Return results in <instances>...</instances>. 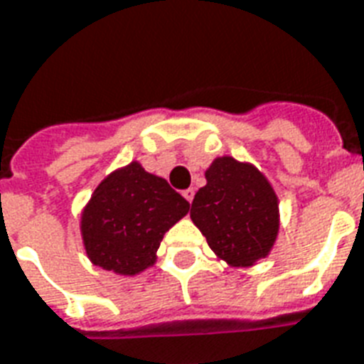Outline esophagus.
Returning <instances> with one entry per match:
<instances>
[{"label": "esophagus", "mask_w": 364, "mask_h": 364, "mask_svg": "<svg viewBox=\"0 0 364 364\" xmlns=\"http://www.w3.org/2000/svg\"><path fill=\"white\" fill-rule=\"evenodd\" d=\"M182 196L186 197V200H193V196H196V191H193V188H188V190H184L182 191Z\"/></svg>", "instance_id": "obj_1"}]
</instances>
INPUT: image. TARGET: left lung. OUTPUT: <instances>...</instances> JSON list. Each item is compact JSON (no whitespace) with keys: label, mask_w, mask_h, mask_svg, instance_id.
Segmentation results:
<instances>
[{"label":"left lung","mask_w":364,"mask_h":364,"mask_svg":"<svg viewBox=\"0 0 364 364\" xmlns=\"http://www.w3.org/2000/svg\"><path fill=\"white\" fill-rule=\"evenodd\" d=\"M206 184L191 203V222L220 261L248 269L270 254L280 231L278 196L255 165L231 156L205 171Z\"/></svg>","instance_id":"8db88e82"}]
</instances>
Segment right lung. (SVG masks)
Returning <instances> with one entry per match:
<instances>
[{"label":"right lung","instance_id":"right-lung-1","mask_svg":"<svg viewBox=\"0 0 364 364\" xmlns=\"http://www.w3.org/2000/svg\"><path fill=\"white\" fill-rule=\"evenodd\" d=\"M190 210V203L161 176L132 161L107 174L80 212V237L88 259L120 276L154 267L165 232Z\"/></svg>","mask_w":364,"mask_h":364}]
</instances>
